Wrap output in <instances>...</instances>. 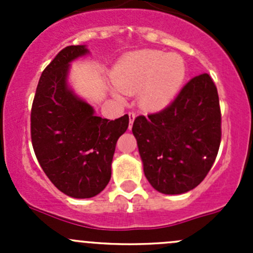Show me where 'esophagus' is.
I'll list each match as a JSON object with an SVG mask.
<instances>
[{
  "label": "esophagus",
  "mask_w": 253,
  "mask_h": 253,
  "mask_svg": "<svg viewBox=\"0 0 253 253\" xmlns=\"http://www.w3.org/2000/svg\"><path fill=\"white\" fill-rule=\"evenodd\" d=\"M128 117H129V128H131V127H132V124H133L134 119H136V114H134L133 111L128 112Z\"/></svg>",
  "instance_id": "1"
}]
</instances>
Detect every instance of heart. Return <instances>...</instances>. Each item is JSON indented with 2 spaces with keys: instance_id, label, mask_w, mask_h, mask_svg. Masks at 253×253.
I'll return each mask as SVG.
<instances>
[{
  "instance_id": "heart-1",
  "label": "heart",
  "mask_w": 253,
  "mask_h": 253,
  "mask_svg": "<svg viewBox=\"0 0 253 253\" xmlns=\"http://www.w3.org/2000/svg\"><path fill=\"white\" fill-rule=\"evenodd\" d=\"M185 60L177 53L141 50L125 56L114 71V83L124 94L139 91V104L149 111H159L172 103L185 82ZM115 96L122 95L115 90Z\"/></svg>"
}]
</instances>
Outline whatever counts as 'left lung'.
<instances>
[{
    "instance_id": "obj_1",
    "label": "left lung",
    "mask_w": 253,
    "mask_h": 253,
    "mask_svg": "<svg viewBox=\"0 0 253 253\" xmlns=\"http://www.w3.org/2000/svg\"><path fill=\"white\" fill-rule=\"evenodd\" d=\"M132 132L155 190L181 195L197 187L213 167L221 139L213 79L208 73L193 77L164 110L136 117Z\"/></svg>"
}]
</instances>
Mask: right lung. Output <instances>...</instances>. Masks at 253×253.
I'll return each mask as SVG.
<instances>
[{
    "label": "right lung",
    "mask_w": 253,
    "mask_h": 253,
    "mask_svg": "<svg viewBox=\"0 0 253 253\" xmlns=\"http://www.w3.org/2000/svg\"><path fill=\"white\" fill-rule=\"evenodd\" d=\"M89 51L71 45L60 51L42 71L30 114L35 155L51 182L73 198L100 193L111 177L116 142L128 127V115L110 121L67 84L70 63Z\"/></svg>",
    "instance_id": "obj_1"
}]
</instances>
